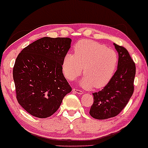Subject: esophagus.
<instances>
[{
	"instance_id": "34e87169",
	"label": "esophagus",
	"mask_w": 148,
	"mask_h": 148,
	"mask_svg": "<svg viewBox=\"0 0 148 148\" xmlns=\"http://www.w3.org/2000/svg\"><path fill=\"white\" fill-rule=\"evenodd\" d=\"M73 90L74 92L77 93V94H79V95H82V94H83V92H82V90H79V89H76V88H74Z\"/></svg>"
}]
</instances>
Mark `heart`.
Listing matches in <instances>:
<instances>
[{"instance_id": "b5f03b06", "label": "heart", "mask_w": 148, "mask_h": 148, "mask_svg": "<svg viewBox=\"0 0 148 148\" xmlns=\"http://www.w3.org/2000/svg\"><path fill=\"white\" fill-rule=\"evenodd\" d=\"M74 55L67 53L63 59L62 71L67 79L73 81L82 73V87L102 88L112 79L118 63L114 49L92 40L83 39L75 44Z\"/></svg>"}]
</instances>
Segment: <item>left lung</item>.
<instances>
[{
  "mask_svg": "<svg viewBox=\"0 0 148 148\" xmlns=\"http://www.w3.org/2000/svg\"><path fill=\"white\" fill-rule=\"evenodd\" d=\"M118 53V69L103 89L92 93L94 103L90 115L97 120L116 116L126 105L134 92L136 66L135 62L122 46L114 43Z\"/></svg>",
  "mask_w": 148,
  "mask_h": 148,
  "instance_id": "8db88e82",
  "label": "left lung"
}]
</instances>
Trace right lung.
I'll return each mask as SVG.
<instances>
[{
    "mask_svg": "<svg viewBox=\"0 0 148 148\" xmlns=\"http://www.w3.org/2000/svg\"><path fill=\"white\" fill-rule=\"evenodd\" d=\"M71 39L43 37L19 53L13 69L19 104L32 116L48 118L72 88L62 73L63 59Z\"/></svg>",
    "mask_w": 148,
    "mask_h": 148,
    "instance_id": "add662e5",
    "label": "right lung"
}]
</instances>
